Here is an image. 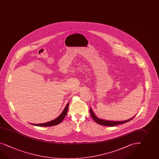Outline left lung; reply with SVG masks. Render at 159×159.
Listing matches in <instances>:
<instances>
[{"label": "left lung", "mask_w": 159, "mask_h": 159, "mask_svg": "<svg viewBox=\"0 0 159 159\" xmlns=\"http://www.w3.org/2000/svg\"><path fill=\"white\" fill-rule=\"evenodd\" d=\"M90 111L91 116L92 117V118L94 119L95 121L98 123L99 125H105V126H109V127H113L115 125H121V124H124L127 122H128L129 121L132 120L135 116L133 117L132 118L129 119V120H125V121H110V120H106L99 119L98 117L94 114V113L92 111V109H90Z\"/></svg>", "instance_id": "left-lung-1"}]
</instances>
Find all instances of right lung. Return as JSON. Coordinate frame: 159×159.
I'll return each instance as SVG.
<instances>
[{
  "mask_svg": "<svg viewBox=\"0 0 159 159\" xmlns=\"http://www.w3.org/2000/svg\"><path fill=\"white\" fill-rule=\"evenodd\" d=\"M69 103L66 105V106L63 111V112L61 113L60 116H58L57 118H56V119L52 120L50 121H48L45 123H42V124H31V125H36V126H41V127H50V126H53V125H58L59 123H60L61 122L64 120L65 117L66 116L67 111L68 109Z\"/></svg>",
  "mask_w": 159,
  "mask_h": 159,
  "instance_id": "1",
  "label": "right lung"
}]
</instances>
